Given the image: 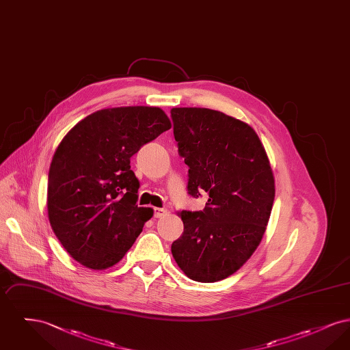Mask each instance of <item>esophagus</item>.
<instances>
[{
  "instance_id": "esophagus-1",
  "label": "esophagus",
  "mask_w": 350,
  "mask_h": 350,
  "mask_svg": "<svg viewBox=\"0 0 350 350\" xmlns=\"http://www.w3.org/2000/svg\"><path fill=\"white\" fill-rule=\"evenodd\" d=\"M153 211H154V217H164V215H167V210H165V208H160V207H156Z\"/></svg>"
}]
</instances>
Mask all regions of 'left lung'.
<instances>
[{"mask_svg":"<svg viewBox=\"0 0 350 350\" xmlns=\"http://www.w3.org/2000/svg\"><path fill=\"white\" fill-rule=\"evenodd\" d=\"M187 194L208 196L202 211L180 213L183 236L172 254L197 282H217L243 267L261 243L275 189L267 152L247 123L217 110H170Z\"/></svg>","mask_w":350,"mask_h":350,"instance_id":"left-lung-1","label":"left lung"}]
</instances>
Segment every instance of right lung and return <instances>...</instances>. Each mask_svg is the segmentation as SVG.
I'll return each mask as SVG.
<instances>
[{"label": "right lung", "mask_w": 350, "mask_h": 350, "mask_svg": "<svg viewBox=\"0 0 350 350\" xmlns=\"http://www.w3.org/2000/svg\"><path fill=\"white\" fill-rule=\"evenodd\" d=\"M172 127L159 107L96 111L64 136L51 163L47 207L64 250L83 267L119 262L153 215L139 207L131 157Z\"/></svg>", "instance_id": "1"}]
</instances>
